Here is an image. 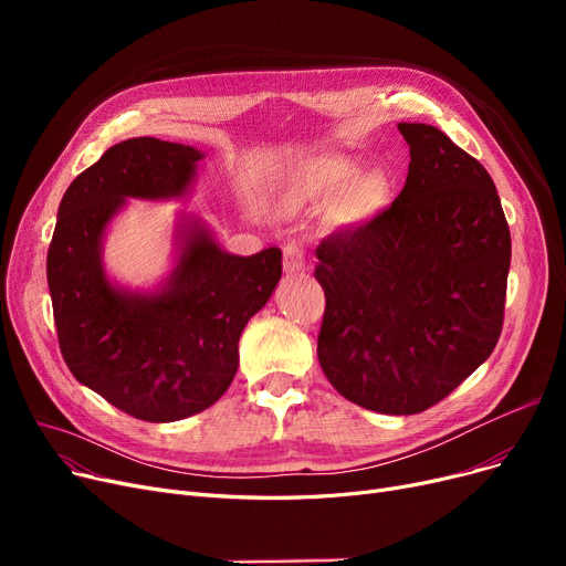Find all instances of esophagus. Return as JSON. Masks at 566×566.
I'll return each mask as SVG.
<instances>
[{
  "instance_id": "1",
  "label": "esophagus",
  "mask_w": 566,
  "mask_h": 566,
  "mask_svg": "<svg viewBox=\"0 0 566 566\" xmlns=\"http://www.w3.org/2000/svg\"><path fill=\"white\" fill-rule=\"evenodd\" d=\"M305 265H307V261H305L303 243H295V241L286 243L284 245V271L286 273H301V271H305Z\"/></svg>"
}]
</instances>
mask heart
Listing matches in <instances>:
<instances>
[{
	"instance_id": "obj_1",
	"label": "heart",
	"mask_w": 566,
	"mask_h": 566,
	"mask_svg": "<svg viewBox=\"0 0 566 566\" xmlns=\"http://www.w3.org/2000/svg\"><path fill=\"white\" fill-rule=\"evenodd\" d=\"M321 174L333 188H346L353 178L360 174V165L348 158H331L321 165ZM385 195H388V178L380 171H374L358 184V190H355V206L363 208V211H369V208L382 203Z\"/></svg>"
}]
</instances>
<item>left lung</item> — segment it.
Returning a JSON list of instances; mask_svg holds the SVG:
<instances>
[{
	"mask_svg": "<svg viewBox=\"0 0 566 566\" xmlns=\"http://www.w3.org/2000/svg\"><path fill=\"white\" fill-rule=\"evenodd\" d=\"M410 146L399 197L325 235L318 363L348 401L415 415L493 353L504 321L512 235L489 171L442 130L399 124Z\"/></svg>",
	"mask_w": 566,
	"mask_h": 566,
	"instance_id": "8db88e82",
	"label": "left lung"
}]
</instances>
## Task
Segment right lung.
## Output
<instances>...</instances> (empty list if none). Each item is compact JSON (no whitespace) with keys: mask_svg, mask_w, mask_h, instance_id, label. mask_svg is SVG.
<instances>
[{"mask_svg":"<svg viewBox=\"0 0 566 566\" xmlns=\"http://www.w3.org/2000/svg\"><path fill=\"white\" fill-rule=\"evenodd\" d=\"M201 151L156 137L114 144L59 203L48 286L71 374L144 422H176L213 406L238 369V339L282 277V250L224 252L199 222L178 233L181 256L156 293L109 284L107 222L128 197L186 195Z\"/></svg>","mask_w":566,"mask_h":566,"instance_id":"1","label":"right lung"}]
</instances>
